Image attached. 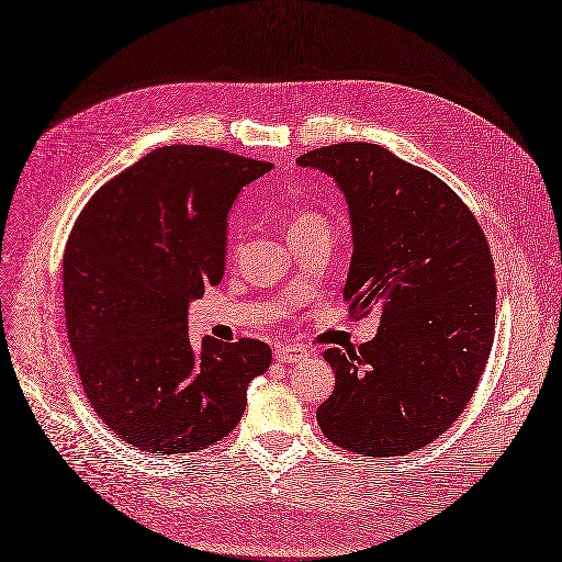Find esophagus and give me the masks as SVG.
I'll return each mask as SVG.
<instances>
[{"instance_id": "esophagus-1", "label": "esophagus", "mask_w": 562, "mask_h": 562, "mask_svg": "<svg viewBox=\"0 0 562 562\" xmlns=\"http://www.w3.org/2000/svg\"><path fill=\"white\" fill-rule=\"evenodd\" d=\"M273 355L280 363H299L307 359V351L303 347H289V345H278Z\"/></svg>"}]
</instances>
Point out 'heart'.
I'll list each match as a JSON object with an SVG mask.
<instances>
[{"label": "heart", "instance_id": "obj_1", "mask_svg": "<svg viewBox=\"0 0 562 562\" xmlns=\"http://www.w3.org/2000/svg\"><path fill=\"white\" fill-rule=\"evenodd\" d=\"M313 228H328V222L315 213H296L289 222V236L301 232H313Z\"/></svg>", "mask_w": 562, "mask_h": 562}]
</instances>
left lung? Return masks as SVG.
I'll return each instance as SVG.
<instances>
[{
  "instance_id": "left-lung-1",
  "label": "left lung",
  "mask_w": 562,
  "mask_h": 562,
  "mask_svg": "<svg viewBox=\"0 0 562 562\" xmlns=\"http://www.w3.org/2000/svg\"><path fill=\"white\" fill-rule=\"evenodd\" d=\"M296 164L342 192L355 243L342 296L357 315H380L359 351H324L336 389L317 409L319 428L378 459L417 451L461 417L488 361V243L451 187L375 143L326 145Z\"/></svg>"
}]
</instances>
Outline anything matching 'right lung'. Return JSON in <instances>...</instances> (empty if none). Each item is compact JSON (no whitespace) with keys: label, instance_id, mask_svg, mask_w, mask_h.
I'll use <instances>...</instances> for the list:
<instances>
[{"label":"right lung","instance_id":"add662e5","mask_svg":"<svg viewBox=\"0 0 562 562\" xmlns=\"http://www.w3.org/2000/svg\"><path fill=\"white\" fill-rule=\"evenodd\" d=\"M273 169L205 145H164L109 180L65 249V315L78 375L120 438L155 456L190 453L240 422L270 366L259 340L199 347L187 310L226 261L228 211Z\"/></svg>","mask_w":562,"mask_h":562}]
</instances>
